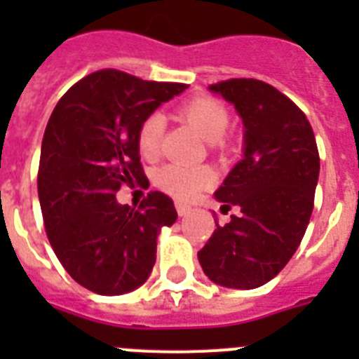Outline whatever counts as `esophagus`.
<instances>
[{"mask_svg": "<svg viewBox=\"0 0 359 359\" xmlns=\"http://www.w3.org/2000/svg\"><path fill=\"white\" fill-rule=\"evenodd\" d=\"M176 210L177 214L182 215H189L190 214V207H187V205H183V203H176Z\"/></svg>", "mask_w": 359, "mask_h": 359, "instance_id": "obj_1", "label": "esophagus"}]
</instances>
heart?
<instances>
[{"label":"heart","instance_id":"1","mask_svg":"<svg viewBox=\"0 0 359 359\" xmlns=\"http://www.w3.org/2000/svg\"><path fill=\"white\" fill-rule=\"evenodd\" d=\"M180 115L210 142L219 140L230 126V113L226 106L212 97L189 98L180 106ZM163 135L165 116L158 111L145 116L136 135L138 151L145 160H156L160 156ZM214 180L215 174L210 167H189L182 163L163 165L154 176V182L161 190L182 201L194 199L201 190L210 187Z\"/></svg>","mask_w":359,"mask_h":359}]
</instances>
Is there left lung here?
<instances>
[{
  "instance_id": "left-lung-1",
  "label": "left lung",
  "mask_w": 359,
  "mask_h": 359,
  "mask_svg": "<svg viewBox=\"0 0 359 359\" xmlns=\"http://www.w3.org/2000/svg\"><path fill=\"white\" fill-rule=\"evenodd\" d=\"M244 123V156L215 192L223 214L236 208L198 252L212 282L253 290L269 282L300 246L315 207L320 156L315 133L297 104L268 82L210 84Z\"/></svg>"
}]
</instances>
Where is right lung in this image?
Masks as SVG:
<instances>
[{
    "mask_svg": "<svg viewBox=\"0 0 359 359\" xmlns=\"http://www.w3.org/2000/svg\"><path fill=\"white\" fill-rule=\"evenodd\" d=\"M187 90L106 68L86 75L57 102L41 145L37 192L50 244L82 287L122 294L140 287L156 262V237L177 212L151 190L138 208L116 192L145 185L136 135L152 111Z\"/></svg>",
    "mask_w": 359,
    "mask_h": 359,
    "instance_id": "right-lung-1",
    "label": "right lung"
}]
</instances>
